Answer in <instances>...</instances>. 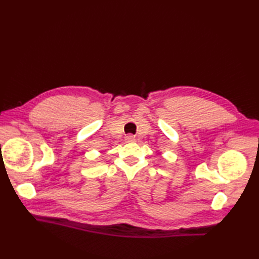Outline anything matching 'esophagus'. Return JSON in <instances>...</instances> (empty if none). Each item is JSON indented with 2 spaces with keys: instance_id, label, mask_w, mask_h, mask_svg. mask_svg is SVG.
I'll list each match as a JSON object with an SVG mask.
<instances>
[{
  "instance_id": "obj_1",
  "label": "esophagus",
  "mask_w": 259,
  "mask_h": 259,
  "mask_svg": "<svg viewBox=\"0 0 259 259\" xmlns=\"http://www.w3.org/2000/svg\"><path fill=\"white\" fill-rule=\"evenodd\" d=\"M126 140L127 142H135V137L133 135H128V136H126Z\"/></svg>"
}]
</instances>
